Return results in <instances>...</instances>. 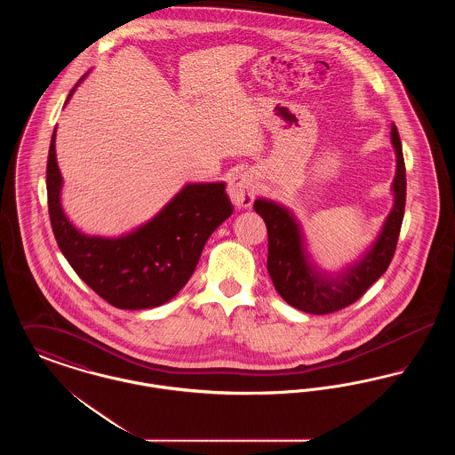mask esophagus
<instances>
[{
    "label": "esophagus",
    "mask_w": 455,
    "mask_h": 455,
    "mask_svg": "<svg viewBox=\"0 0 455 455\" xmlns=\"http://www.w3.org/2000/svg\"><path fill=\"white\" fill-rule=\"evenodd\" d=\"M228 196L237 208H249L256 196V180L249 172L234 175L228 182Z\"/></svg>",
    "instance_id": "obj_1"
}]
</instances>
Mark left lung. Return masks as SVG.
<instances>
[{"label": "left lung", "instance_id": "left-lung-1", "mask_svg": "<svg viewBox=\"0 0 455 455\" xmlns=\"http://www.w3.org/2000/svg\"><path fill=\"white\" fill-rule=\"evenodd\" d=\"M395 175L390 186L394 204L377 238L358 260L341 271H325L307 249L302 225L291 210L258 197L256 213L267 228V273L283 300L307 314H331L356 302L389 267L406 204V167L397 128H390Z\"/></svg>", "mask_w": 455, "mask_h": 455}]
</instances>
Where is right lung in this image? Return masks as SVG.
<instances>
[{"label":"right lung","mask_w":455,"mask_h":455,"mask_svg":"<svg viewBox=\"0 0 455 455\" xmlns=\"http://www.w3.org/2000/svg\"><path fill=\"white\" fill-rule=\"evenodd\" d=\"M85 76L69 92L65 106ZM45 182L49 218L63 256L99 297L126 310L172 300L193 276L206 240L234 210L225 182H189L152 220L128 234L87 235L68 220L61 204L56 128Z\"/></svg>","instance_id":"right-lung-1"}]
</instances>
